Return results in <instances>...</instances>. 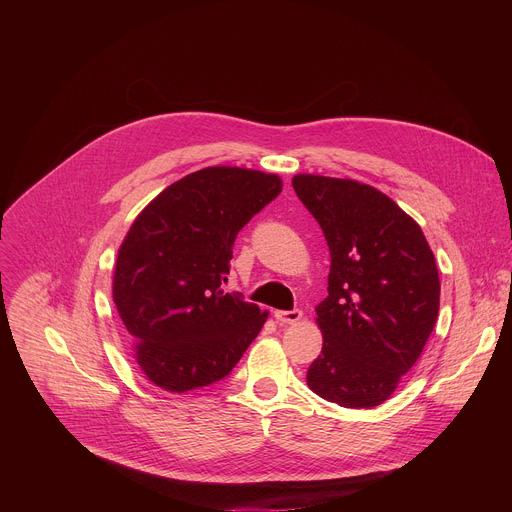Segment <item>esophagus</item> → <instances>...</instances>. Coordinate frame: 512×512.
<instances>
[{
    "label": "esophagus",
    "mask_w": 512,
    "mask_h": 512,
    "mask_svg": "<svg viewBox=\"0 0 512 512\" xmlns=\"http://www.w3.org/2000/svg\"><path fill=\"white\" fill-rule=\"evenodd\" d=\"M302 310H277L275 312V320L279 324H296L302 320Z\"/></svg>",
    "instance_id": "1"
}]
</instances>
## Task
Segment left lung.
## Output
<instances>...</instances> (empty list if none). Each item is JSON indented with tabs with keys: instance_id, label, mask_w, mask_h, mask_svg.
<instances>
[{
	"instance_id": "obj_1",
	"label": "left lung",
	"mask_w": 512,
	"mask_h": 512,
	"mask_svg": "<svg viewBox=\"0 0 512 512\" xmlns=\"http://www.w3.org/2000/svg\"><path fill=\"white\" fill-rule=\"evenodd\" d=\"M291 186L330 247L328 298L316 308L324 346L308 387L340 407H377L435 326V257L413 218L373 186L312 174Z\"/></svg>"
}]
</instances>
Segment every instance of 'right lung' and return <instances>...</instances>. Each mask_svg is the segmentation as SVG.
<instances>
[{
  "instance_id": "1",
  "label": "right lung",
  "mask_w": 512,
  "mask_h": 512,
  "mask_svg": "<svg viewBox=\"0 0 512 512\" xmlns=\"http://www.w3.org/2000/svg\"><path fill=\"white\" fill-rule=\"evenodd\" d=\"M281 192L275 174L216 166L160 192L117 255L113 302L139 369L186 393L225 379L267 312L227 294L239 231Z\"/></svg>"
}]
</instances>
